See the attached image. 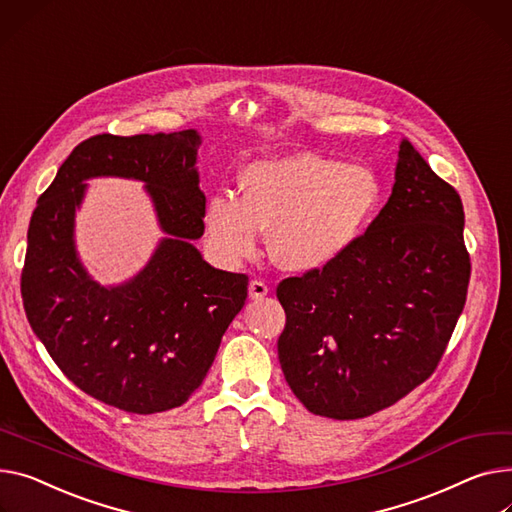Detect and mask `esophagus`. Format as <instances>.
<instances>
[{
	"label": "esophagus",
	"mask_w": 512,
	"mask_h": 512,
	"mask_svg": "<svg viewBox=\"0 0 512 512\" xmlns=\"http://www.w3.org/2000/svg\"><path fill=\"white\" fill-rule=\"evenodd\" d=\"M267 292H269V288H267V284H265L263 280H251V284H249V296H251L253 300H261L263 296H267Z\"/></svg>",
	"instance_id": "1"
}]
</instances>
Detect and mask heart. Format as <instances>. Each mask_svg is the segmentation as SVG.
Returning a JSON list of instances; mask_svg holds the SVG:
<instances>
[{
	"label": "heart",
	"instance_id": "1",
	"mask_svg": "<svg viewBox=\"0 0 512 512\" xmlns=\"http://www.w3.org/2000/svg\"><path fill=\"white\" fill-rule=\"evenodd\" d=\"M241 187V197L220 191L208 201L214 253L226 263L251 257L259 230H269L271 257L292 271L317 269L346 253L381 199L370 168L311 152L251 162Z\"/></svg>",
	"mask_w": 512,
	"mask_h": 512
}]
</instances>
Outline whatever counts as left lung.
<instances>
[{"instance_id": "obj_1", "label": "left lung", "mask_w": 512, "mask_h": 512, "mask_svg": "<svg viewBox=\"0 0 512 512\" xmlns=\"http://www.w3.org/2000/svg\"><path fill=\"white\" fill-rule=\"evenodd\" d=\"M463 203L403 140L385 208L323 267L278 284L286 383L315 416L358 420L436 370L465 306Z\"/></svg>"}]
</instances>
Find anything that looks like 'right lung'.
Instances as JSON below:
<instances>
[{"label": "right lung", "mask_w": 512, "mask_h": 512, "mask_svg": "<svg viewBox=\"0 0 512 512\" xmlns=\"http://www.w3.org/2000/svg\"><path fill=\"white\" fill-rule=\"evenodd\" d=\"M199 144L193 129L92 135L59 166L30 218L20 292L32 331L80 391L129 414L183 405L247 300V274L214 269L191 245L206 228ZM92 176L144 180L169 234L117 289L90 281L73 247V214Z\"/></svg>", "instance_id": "1"}]
</instances>
